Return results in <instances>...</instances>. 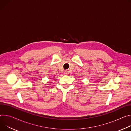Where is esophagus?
Segmentation results:
<instances>
[{
	"mask_svg": "<svg viewBox=\"0 0 131 131\" xmlns=\"http://www.w3.org/2000/svg\"><path fill=\"white\" fill-rule=\"evenodd\" d=\"M64 74H65V75H68V74H69L68 71V70H65V72H64Z\"/></svg>",
	"mask_w": 131,
	"mask_h": 131,
	"instance_id": "esophagus-1",
	"label": "esophagus"
}]
</instances>
